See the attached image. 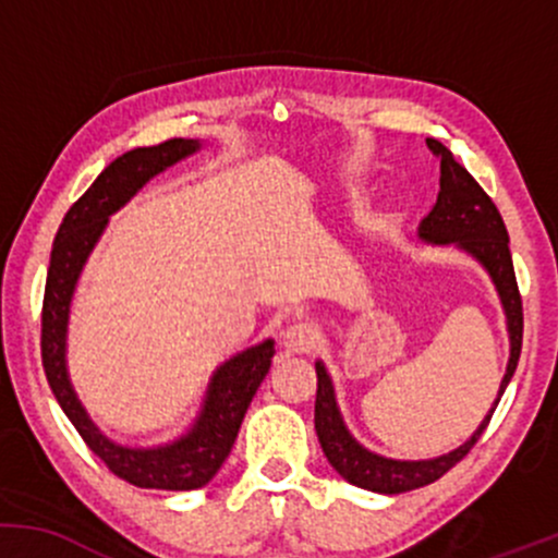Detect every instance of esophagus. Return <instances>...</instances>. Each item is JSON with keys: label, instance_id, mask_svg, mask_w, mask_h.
<instances>
[{"label": "esophagus", "instance_id": "esophagus-1", "mask_svg": "<svg viewBox=\"0 0 558 558\" xmlns=\"http://www.w3.org/2000/svg\"><path fill=\"white\" fill-rule=\"evenodd\" d=\"M323 341V332L315 323H293L291 328L283 332V343L288 351H312Z\"/></svg>", "mask_w": 558, "mask_h": 558}]
</instances>
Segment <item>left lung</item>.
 <instances>
[{"instance_id":"1","label":"left lung","mask_w":558,"mask_h":558,"mask_svg":"<svg viewBox=\"0 0 558 558\" xmlns=\"http://www.w3.org/2000/svg\"><path fill=\"white\" fill-rule=\"evenodd\" d=\"M427 149L440 159V191L430 215L420 222V241L435 243V246L453 243V246H459L462 252L472 254V257L488 270L506 312L511 354L509 364H506L501 388H498L496 403H493L490 412L485 414V420L480 422L477 430L472 433V438L459 448H453V451L444 453V457L422 459V462L386 459L380 457V453L367 451L362 444H356L354 435L345 430L341 412H338L336 390H332L328 369H325L323 362L315 364V430L325 457H328L332 470H336L343 480H349L351 485L373 493H388V496L430 485L438 477H444L453 464L462 462L466 453L472 451V446L477 444L480 435L485 433V427H488L493 412H496L498 401H501L504 390L509 386L511 375H514L522 351V296L520 288H517L514 262H511L509 252V233H506L501 213H498L496 204L490 202V196L480 189L475 178L466 172L464 165H459L440 141L427 138Z\"/></svg>"}]
</instances>
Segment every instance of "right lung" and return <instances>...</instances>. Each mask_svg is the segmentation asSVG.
Listing matches in <instances>:
<instances>
[{"mask_svg": "<svg viewBox=\"0 0 558 558\" xmlns=\"http://www.w3.org/2000/svg\"><path fill=\"white\" fill-rule=\"evenodd\" d=\"M198 146L202 144L196 138H170L157 146L125 151L123 157L107 165L101 175L88 185L86 194L62 217V226L52 243L47 288H44L41 362L49 388L75 430L86 440V446L110 466L112 475L123 477L125 483L138 485V488L196 490L207 485L228 459L243 414L257 393L259 383L270 373L275 354V343L267 338L220 364L209 380L207 399H204L194 427L172 444L155 448L120 446L107 438L86 414L68 377L65 338L70 301H73L83 265L105 233L110 215L118 213L125 202H131L141 185L149 183L170 165L194 155Z\"/></svg>", "mask_w": 558, "mask_h": 558, "instance_id": "1", "label": "right lung"}]
</instances>
